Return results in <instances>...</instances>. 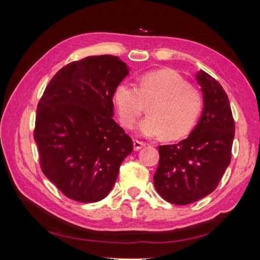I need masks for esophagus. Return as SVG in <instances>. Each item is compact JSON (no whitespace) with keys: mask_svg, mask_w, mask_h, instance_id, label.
<instances>
[{"mask_svg":"<svg viewBox=\"0 0 260 260\" xmlns=\"http://www.w3.org/2000/svg\"><path fill=\"white\" fill-rule=\"evenodd\" d=\"M133 145H134V150L135 151H139V150H141L142 147H144L146 144L144 142H140V141H137V140H134L133 141Z\"/></svg>","mask_w":260,"mask_h":260,"instance_id":"34e87169","label":"esophagus"}]
</instances>
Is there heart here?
<instances>
[{"label": "heart", "mask_w": 260, "mask_h": 260, "mask_svg": "<svg viewBox=\"0 0 260 260\" xmlns=\"http://www.w3.org/2000/svg\"><path fill=\"white\" fill-rule=\"evenodd\" d=\"M140 88L129 81L116 87L114 103L120 123L132 128L140 118L144 104L148 115L143 119L137 133L147 139L168 134L169 139H179L194 127L202 112L203 101L200 92L191 88L176 71L163 69L143 75Z\"/></svg>", "instance_id": "heart-1"}]
</instances>
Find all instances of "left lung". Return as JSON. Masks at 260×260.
<instances>
[{
	"label": "left lung",
	"instance_id": "obj_1",
	"mask_svg": "<svg viewBox=\"0 0 260 260\" xmlns=\"http://www.w3.org/2000/svg\"><path fill=\"white\" fill-rule=\"evenodd\" d=\"M203 109L190 135L178 144L158 146L154 186L164 200L185 206L215 190L231 161L235 121L222 86L203 70L196 74Z\"/></svg>",
	"mask_w": 260,
	"mask_h": 260
}]
</instances>
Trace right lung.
Returning a JSON list of instances; mask_svg holds the SVG:
<instances>
[{
	"label": "right lung",
	"mask_w": 260,
	"mask_h": 260,
	"mask_svg": "<svg viewBox=\"0 0 260 260\" xmlns=\"http://www.w3.org/2000/svg\"><path fill=\"white\" fill-rule=\"evenodd\" d=\"M129 74L118 57L81 59L60 69L38 104L35 141L43 174L79 202L108 196L133 141L113 119V97Z\"/></svg>",
	"instance_id": "right-lung-1"
}]
</instances>
